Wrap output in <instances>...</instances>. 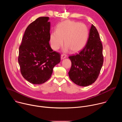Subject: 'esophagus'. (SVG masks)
<instances>
[{"mask_svg": "<svg viewBox=\"0 0 122 122\" xmlns=\"http://www.w3.org/2000/svg\"><path fill=\"white\" fill-rule=\"evenodd\" d=\"M66 56L65 55H64V54H62V55H61V59H64L66 58Z\"/></svg>", "mask_w": 122, "mask_h": 122, "instance_id": "34e87169", "label": "esophagus"}]
</instances>
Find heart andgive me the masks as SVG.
I'll list each match as a JSON object with an SVG mask.
<instances>
[{
	"instance_id": "1",
	"label": "heart",
	"mask_w": 122,
	"mask_h": 122,
	"mask_svg": "<svg viewBox=\"0 0 122 122\" xmlns=\"http://www.w3.org/2000/svg\"><path fill=\"white\" fill-rule=\"evenodd\" d=\"M88 35V28L84 24L66 20L58 24L56 31L51 33L50 43L52 48L57 50L62 45L64 40L65 51L70 49L71 51L77 52L85 46Z\"/></svg>"
}]
</instances>
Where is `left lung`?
<instances>
[{
  "mask_svg": "<svg viewBox=\"0 0 122 122\" xmlns=\"http://www.w3.org/2000/svg\"><path fill=\"white\" fill-rule=\"evenodd\" d=\"M103 46L98 32L92 25L86 45L79 54L69 56V78L81 86H89L97 79L103 63Z\"/></svg>",
  "mask_w": 122,
  "mask_h": 122,
  "instance_id": "obj_1",
  "label": "left lung"
}]
</instances>
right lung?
Listing matches in <instances>:
<instances>
[{
  "label": "right lung",
  "instance_id": "obj_1",
  "mask_svg": "<svg viewBox=\"0 0 122 122\" xmlns=\"http://www.w3.org/2000/svg\"><path fill=\"white\" fill-rule=\"evenodd\" d=\"M49 17H41L26 28L19 47L18 63L23 77L28 82L41 84L51 77L54 66L60 63V54L49 44Z\"/></svg>",
  "mask_w": 122,
  "mask_h": 122
}]
</instances>
